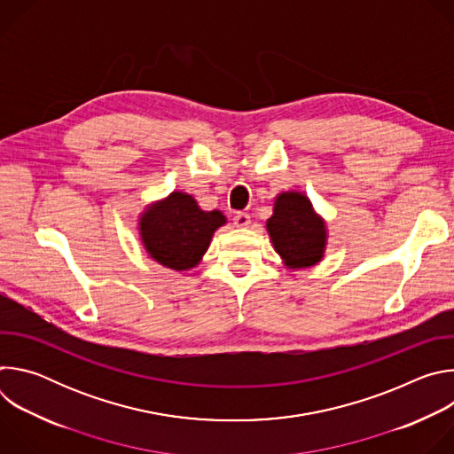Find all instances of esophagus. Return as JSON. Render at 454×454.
Returning <instances> with one entry per match:
<instances>
[{
	"label": "esophagus",
	"mask_w": 454,
	"mask_h": 454,
	"mask_svg": "<svg viewBox=\"0 0 454 454\" xmlns=\"http://www.w3.org/2000/svg\"><path fill=\"white\" fill-rule=\"evenodd\" d=\"M249 223H251V217L246 212H237L233 215V224L239 228H246V226H249Z\"/></svg>",
	"instance_id": "34e87169"
}]
</instances>
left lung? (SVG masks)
I'll list each match as a JSON object with an SVG mask.
<instances>
[{
  "label": "left lung",
  "instance_id": "1",
  "mask_svg": "<svg viewBox=\"0 0 454 454\" xmlns=\"http://www.w3.org/2000/svg\"><path fill=\"white\" fill-rule=\"evenodd\" d=\"M268 231L287 266L309 268L321 261L325 249V224L301 193H280L273 217L268 219Z\"/></svg>",
  "mask_w": 454,
  "mask_h": 454
}]
</instances>
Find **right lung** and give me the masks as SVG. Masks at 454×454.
Wrapping results in <instances>:
<instances>
[{"mask_svg": "<svg viewBox=\"0 0 454 454\" xmlns=\"http://www.w3.org/2000/svg\"><path fill=\"white\" fill-rule=\"evenodd\" d=\"M224 223L221 212H203L188 193L172 192L163 203L142 215L140 231L154 261L184 271L198 266L214 231Z\"/></svg>", "mask_w": 454, "mask_h": 454, "instance_id": "obj_1", "label": "right lung"}]
</instances>
